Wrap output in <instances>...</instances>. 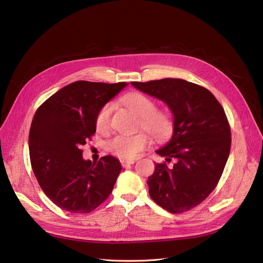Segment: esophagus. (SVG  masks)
Instances as JSON below:
<instances>
[{
  "label": "esophagus",
  "instance_id": "obj_1",
  "mask_svg": "<svg viewBox=\"0 0 263 263\" xmlns=\"http://www.w3.org/2000/svg\"><path fill=\"white\" fill-rule=\"evenodd\" d=\"M120 162H121V166H122L123 168H126V167H129L130 164L134 163L135 160H134V159H122Z\"/></svg>",
  "mask_w": 263,
  "mask_h": 263
}]
</instances>
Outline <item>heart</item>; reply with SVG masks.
Segmentation results:
<instances>
[{
	"label": "heart",
	"mask_w": 263,
	"mask_h": 263,
	"mask_svg": "<svg viewBox=\"0 0 263 263\" xmlns=\"http://www.w3.org/2000/svg\"><path fill=\"white\" fill-rule=\"evenodd\" d=\"M123 103L140 117V129L147 131L157 141H163L170 137L173 131L171 114L166 110H158L156 102L149 96L142 93H131L124 97ZM112 109L111 103L104 105L100 109L95 120L97 132L105 133L109 130ZM149 144V135L141 131L134 135H117L108 142L107 147L117 157L131 159L138 157Z\"/></svg>",
	"instance_id": "b5f03b06"
}]
</instances>
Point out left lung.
I'll return each instance as SVG.
<instances>
[{
    "mask_svg": "<svg viewBox=\"0 0 263 263\" xmlns=\"http://www.w3.org/2000/svg\"><path fill=\"white\" fill-rule=\"evenodd\" d=\"M141 92L162 101L173 115V134L156 151L166 162L156 163L148 178L152 199L171 213L196 207L216 189L231 149V129L224 109L206 87L182 79L131 82Z\"/></svg>",
    "mask_w": 263,
    "mask_h": 263,
    "instance_id": "8db88e82",
    "label": "left lung"
}]
</instances>
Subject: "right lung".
Here are the masks:
<instances>
[{
	"label": "right lung",
	"mask_w": 263,
	"mask_h": 263,
	"mask_svg": "<svg viewBox=\"0 0 263 263\" xmlns=\"http://www.w3.org/2000/svg\"><path fill=\"white\" fill-rule=\"evenodd\" d=\"M125 85L76 81L36 109L29 132L31 167L45 195L63 210L90 213L112 192L119 160H84L81 146L95 133L100 109Z\"/></svg>",
	"instance_id": "1"
}]
</instances>
